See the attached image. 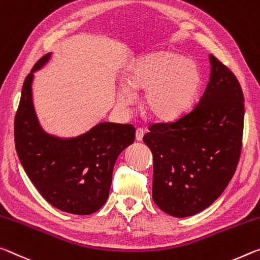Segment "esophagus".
Returning <instances> with one entry per match:
<instances>
[{
  "mask_svg": "<svg viewBox=\"0 0 260 260\" xmlns=\"http://www.w3.org/2000/svg\"><path fill=\"white\" fill-rule=\"evenodd\" d=\"M143 137H144V131L142 129L136 130V140H138V142H142Z\"/></svg>",
  "mask_w": 260,
  "mask_h": 260,
  "instance_id": "34e87169",
  "label": "esophagus"
}]
</instances>
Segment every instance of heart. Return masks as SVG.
Segmentation results:
<instances>
[{
    "instance_id": "heart-1",
    "label": "heart",
    "mask_w": 260,
    "mask_h": 260,
    "mask_svg": "<svg viewBox=\"0 0 260 260\" xmlns=\"http://www.w3.org/2000/svg\"><path fill=\"white\" fill-rule=\"evenodd\" d=\"M201 82V71L192 59L173 50H156L129 68L117 90V102L127 107L136 100L135 92L144 91V112L156 121L172 122L189 109Z\"/></svg>"
}]
</instances>
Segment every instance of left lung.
Returning a JSON list of instances; mask_svg holds the SVG:
<instances>
[{
	"mask_svg": "<svg viewBox=\"0 0 260 260\" xmlns=\"http://www.w3.org/2000/svg\"><path fill=\"white\" fill-rule=\"evenodd\" d=\"M205 92L180 120L154 124L144 136L153 154V201L185 218L211 206L231 182L240 159L244 98L233 72L213 55Z\"/></svg>",
	"mask_w": 260,
	"mask_h": 260,
	"instance_id": "left-lung-1",
	"label": "left lung"
}]
</instances>
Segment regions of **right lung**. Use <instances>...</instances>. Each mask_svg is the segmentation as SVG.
I'll use <instances>...</instances> for the list:
<instances>
[{"label": "right lung", "instance_id": "right-lung-1", "mask_svg": "<svg viewBox=\"0 0 260 260\" xmlns=\"http://www.w3.org/2000/svg\"><path fill=\"white\" fill-rule=\"evenodd\" d=\"M48 53L25 79L15 118V145L23 168L50 205L63 212L87 215L107 202L113 169L121 152L135 142L131 124L100 122L74 137L48 134L33 104L34 72L49 62Z\"/></svg>", "mask_w": 260, "mask_h": 260}]
</instances>
